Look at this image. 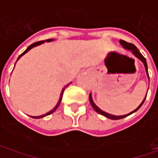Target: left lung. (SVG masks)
Returning <instances> with one entry per match:
<instances>
[{
    "label": "left lung",
    "mask_w": 158,
    "mask_h": 158,
    "mask_svg": "<svg viewBox=\"0 0 158 158\" xmlns=\"http://www.w3.org/2000/svg\"><path fill=\"white\" fill-rule=\"evenodd\" d=\"M119 43H120V45L122 46L123 48L125 49H127V50H129L132 52V53L135 56L136 58H138L143 63L144 65V68H145V70H146V74H147V76H148V79H149V73H148V66H147V61H146V59L143 57V55H142V53L139 52V50L137 49V47L135 45H133V44H131V43H128V42H126L124 40H119ZM149 89V88H148ZM148 91V90H147ZM146 97H147V94L145 96V98H144V99L142 101V103L139 105V106L137 107L136 109H135L134 111H132L131 112L129 113H127V114H125V115H112V114H110V113H108V112H104V111H102L100 108L98 107V106H97V105L94 103V101L92 99V95L91 93L89 94V102H90V105L91 106L94 108V110L96 112H98V113H99L101 115H103V116H105L106 118H111V119H120V118H126V117H127L128 115H130L132 113H134V112H135L137 110H139L140 108H141V106H143V104L144 103V101L146 99Z\"/></svg>",
    "instance_id": "1"
}]
</instances>
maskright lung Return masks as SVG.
Wrapping results in <instances>:
<instances>
[{
  "instance_id": "right-lung-1",
  "label": "right lung",
  "mask_w": 158,
  "mask_h": 158,
  "mask_svg": "<svg viewBox=\"0 0 158 158\" xmlns=\"http://www.w3.org/2000/svg\"><path fill=\"white\" fill-rule=\"evenodd\" d=\"M53 39H51V40H43V41H40V42H36V43H33V44H31V46H29L27 47V49L24 51V52H23L22 54H20L19 55V57L17 58V60H16V61L20 59V58L23 56V55H24L26 52H28L31 49H32L33 47H36V46H40V45H42V44H44L45 42H52V41H53ZM16 61H15V63H16ZM15 68V67H14ZM71 83V82H70ZM70 83H69V84H67L65 87H63V89H61V92H60V99H59V101H58V103H57V105L56 106H54L53 108H52V110L51 111H49L48 112H46V113H45V114H43V115H40V116H31V118H44V117H46V116H47V115H50V114H52V112H54L56 110H57V108L59 107V106H60V102H61V98H62V95H63V92H64V90H65V89L67 88L69 85Z\"/></svg>"
}]
</instances>
